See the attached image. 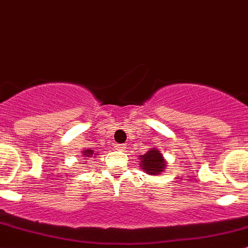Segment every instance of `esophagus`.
<instances>
[{
    "mask_svg": "<svg viewBox=\"0 0 248 248\" xmlns=\"http://www.w3.org/2000/svg\"><path fill=\"white\" fill-rule=\"evenodd\" d=\"M117 150H120V151H124V150H126V146H124V145H117Z\"/></svg>",
    "mask_w": 248,
    "mask_h": 248,
    "instance_id": "esophagus-1",
    "label": "esophagus"
}]
</instances>
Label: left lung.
Masks as SVG:
<instances>
[{
	"mask_svg": "<svg viewBox=\"0 0 248 248\" xmlns=\"http://www.w3.org/2000/svg\"><path fill=\"white\" fill-rule=\"evenodd\" d=\"M139 167L142 171L149 175L162 174L167 169V161L162 155L161 150L157 149L156 146L146 151V154L139 156Z\"/></svg>",
	"mask_w": 248,
	"mask_h": 248,
	"instance_id": "8db88e82",
	"label": "left lung"
}]
</instances>
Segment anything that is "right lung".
I'll return each instance as SVG.
<instances>
[{"mask_svg":"<svg viewBox=\"0 0 248 248\" xmlns=\"http://www.w3.org/2000/svg\"><path fill=\"white\" fill-rule=\"evenodd\" d=\"M81 154H82V157H84V159H91V158H94V157L98 155V152L93 151V150H91V147H90V149H85Z\"/></svg>","mask_w":248,"mask_h":248,"instance_id":"1","label":"right lung"}]
</instances>
